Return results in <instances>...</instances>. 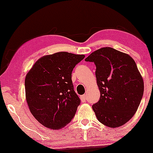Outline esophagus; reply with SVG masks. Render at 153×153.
Listing matches in <instances>:
<instances>
[{
	"mask_svg": "<svg viewBox=\"0 0 153 153\" xmlns=\"http://www.w3.org/2000/svg\"><path fill=\"white\" fill-rule=\"evenodd\" d=\"M80 98H81V101H83V102H85V100H86V99H87L86 95H81V97H80Z\"/></svg>",
	"mask_w": 153,
	"mask_h": 153,
	"instance_id": "1",
	"label": "esophagus"
}]
</instances>
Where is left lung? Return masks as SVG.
Returning <instances> with one entry per match:
<instances>
[{
	"mask_svg": "<svg viewBox=\"0 0 153 153\" xmlns=\"http://www.w3.org/2000/svg\"><path fill=\"white\" fill-rule=\"evenodd\" d=\"M85 60L96 65L100 98L93 109L97 120L112 128L122 126L135 114L143 95V80L135 61L111 47L95 51Z\"/></svg>",
	"mask_w": 153,
	"mask_h": 153,
	"instance_id": "obj_1",
	"label": "left lung"
}]
</instances>
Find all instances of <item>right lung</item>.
<instances>
[{"instance_id": "add662e5", "label": "right lung", "mask_w": 153, "mask_h": 153, "mask_svg": "<svg viewBox=\"0 0 153 153\" xmlns=\"http://www.w3.org/2000/svg\"><path fill=\"white\" fill-rule=\"evenodd\" d=\"M84 58V55L65 51L46 55L27 73V104L33 116L43 126L59 129L74 118L80 99L74 91L72 72Z\"/></svg>"}]
</instances>
